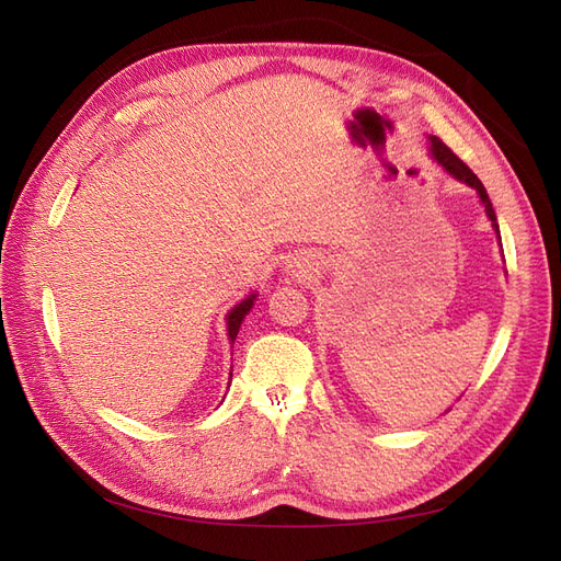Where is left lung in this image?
Listing matches in <instances>:
<instances>
[{
    "instance_id": "left-lung-1",
    "label": "left lung",
    "mask_w": 561,
    "mask_h": 561,
    "mask_svg": "<svg viewBox=\"0 0 561 561\" xmlns=\"http://www.w3.org/2000/svg\"><path fill=\"white\" fill-rule=\"evenodd\" d=\"M431 149H433V157L437 159V163H443V168L445 171H449L454 178H458V180H463L466 184H470L472 190H478V194H480V198H482V203H484V210H486V215H489V219H491V225H494V229L499 231V222H496V213H494V208H491V201H489V194H486V190H484V184L480 182V178L474 175L470 168L458 159L454 151L439 140V138H431Z\"/></svg>"
}]
</instances>
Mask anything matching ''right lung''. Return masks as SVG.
I'll return each mask as SVG.
<instances>
[{"label": "right lung", "mask_w": 561, "mask_h": 561, "mask_svg": "<svg viewBox=\"0 0 561 561\" xmlns=\"http://www.w3.org/2000/svg\"><path fill=\"white\" fill-rule=\"evenodd\" d=\"M252 301H254V295H250L241 304H236V307L231 309V313L227 318V328H229V339H231V342L236 339V334H239V328H241L245 313L252 309Z\"/></svg>", "instance_id": "add662e5"}]
</instances>
